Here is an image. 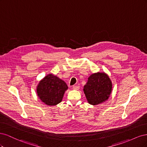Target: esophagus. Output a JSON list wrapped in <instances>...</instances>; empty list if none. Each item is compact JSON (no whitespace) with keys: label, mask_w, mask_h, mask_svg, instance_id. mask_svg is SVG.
<instances>
[{"label":"esophagus","mask_w":147,"mask_h":147,"mask_svg":"<svg viewBox=\"0 0 147 147\" xmlns=\"http://www.w3.org/2000/svg\"><path fill=\"white\" fill-rule=\"evenodd\" d=\"M72 89L74 90H78L80 89V86H77V85H74L72 86Z\"/></svg>","instance_id":"34e87169"}]
</instances>
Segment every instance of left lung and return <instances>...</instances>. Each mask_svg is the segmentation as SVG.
Masks as SVG:
<instances>
[{"mask_svg": "<svg viewBox=\"0 0 147 147\" xmlns=\"http://www.w3.org/2000/svg\"><path fill=\"white\" fill-rule=\"evenodd\" d=\"M112 91V81L105 72H97L91 75L83 88L88 103L92 105H98L106 101Z\"/></svg>", "mask_w": 147, "mask_h": 147, "instance_id": "obj_1", "label": "left lung"}]
</instances>
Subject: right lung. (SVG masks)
Segmentation results:
<instances>
[{"instance_id":"right-lung-1","label":"right lung","mask_w":147,"mask_h":147,"mask_svg":"<svg viewBox=\"0 0 147 147\" xmlns=\"http://www.w3.org/2000/svg\"><path fill=\"white\" fill-rule=\"evenodd\" d=\"M68 86L64 81L50 74L39 82L37 93L39 99L47 105L53 106L62 101Z\"/></svg>"}]
</instances>
